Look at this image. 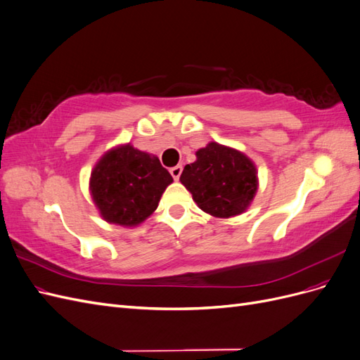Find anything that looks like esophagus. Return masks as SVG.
I'll return each mask as SVG.
<instances>
[{"instance_id":"34e87169","label":"esophagus","mask_w":360,"mask_h":360,"mask_svg":"<svg viewBox=\"0 0 360 360\" xmlns=\"http://www.w3.org/2000/svg\"><path fill=\"white\" fill-rule=\"evenodd\" d=\"M181 171H183V168H181L180 165H177V167H172V168L169 169V172H171V176H172V179H174V180H179V179H180V176H181Z\"/></svg>"}]
</instances>
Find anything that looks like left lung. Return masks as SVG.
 <instances>
[{"instance_id":"obj_1","label":"left lung","mask_w":360,"mask_h":360,"mask_svg":"<svg viewBox=\"0 0 360 360\" xmlns=\"http://www.w3.org/2000/svg\"><path fill=\"white\" fill-rule=\"evenodd\" d=\"M195 155L197 160L184 167L180 181L200 209L214 217L243 213L258 189L254 162L217 143H209Z\"/></svg>"}]
</instances>
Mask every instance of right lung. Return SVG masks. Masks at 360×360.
<instances>
[{
  "instance_id": "1",
  "label": "right lung",
  "mask_w": 360,
  "mask_h": 360,
  "mask_svg": "<svg viewBox=\"0 0 360 360\" xmlns=\"http://www.w3.org/2000/svg\"><path fill=\"white\" fill-rule=\"evenodd\" d=\"M171 183V174L156 156L126 144L110 150L96 163L90 192L106 222L135 226L158 209Z\"/></svg>"
}]
</instances>
